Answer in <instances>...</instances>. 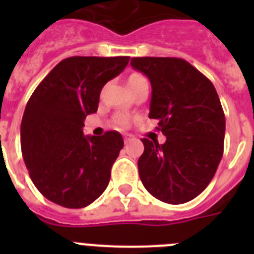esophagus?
Instances as JSON below:
<instances>
[{
  "label": "esophagus",
  "mask_w": 254,
  "mask_h": 254,
  "mask_svg": "<svg viewBox=\"0 0 254 254\" xmlns=\"http://www.w3.org/2000/svg\"><path fill=\"white\" fill-rule=\"evenodd\" d=\"M133 136H131V134H125V142L126 143H128L131 142V141H133Z\"/></svg>",
  "instance_id": "esophagus-1"
}]
</instances>
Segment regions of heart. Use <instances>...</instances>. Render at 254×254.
<instances>
[{
    "label": "heart",
    "instance_id": "obj_1",
    "mask_svg": "<svg viewBox=\"0 0 254 254\" xmlns=\"http://www.w3.org/2000/svg\"><path fill=\"white\" fill-rule=\"evenodd\" d=\"M143 76H141V75H138V73H133V75H131L129 76V78H128V84H131V82H136V81H140V80H143ZM118 125H121V126H126L127 125V121L126 120H120L118 121Z\"/></svg>",
    "mask_w": 254,
    "mask_h": 254
}]
</instances>
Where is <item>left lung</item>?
I'll list each match as a JSON object with an SVG mask.
<instances>
[{"label":"left lung","instance_id":"8db88e82","mask_svg":"<svg viewBox=\"0 0 254 254\" xmlns=\"http://www.w3.org/2000/svg\"><path fill=\"white\" fill-rule=\"evenodd\" d=\"M131 66L149 77V118L167 136L159 143L142 138L138 159L143 187L155 198L179 205L198 196L223 158L225 116L212 82L187 61L134 57Z\"/></svg>","mask_w":254,"mask_h":254}]
</instances>
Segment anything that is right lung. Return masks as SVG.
I'll use <instances>...</instances> for the list:
<instances>
[{
    "instance_id": "1",
    "label": "right lung",
    "mask_w": 254,
    "mask_h": 254,
    "mask_svg": "<svg viewBox=\"0 0 254 254\" xmlns=\"http://www.w3.org/2000/svg\"><path fill=\"white\" fill-rule=\"evenodd\" d=\"M129 57H69L38 85L22 116V158L31 181L52 202L81 208L108 187L123 147L120 132L85 136L86 116L98 111L103 86Z\"/></svg>"
}]
</instances>
